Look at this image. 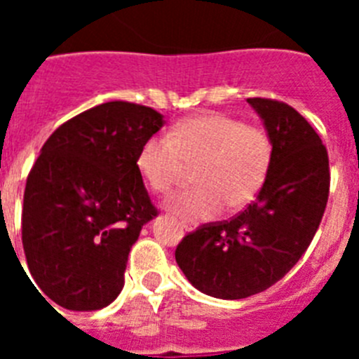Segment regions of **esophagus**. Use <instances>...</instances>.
Listing matches in <instances>:
<instances>
[{
	"mask_svg": "<svg viewBox=\"0 0 359 359\" xmlns=\"http://www.w3.org/2000/svg\"><path fill=\"white\" fill-rule=\"evenodd\" d=\"M190 230H192V228H190Z\"/></svg>",
	"mask_w": 359,
	"mask_h": 359,
	"instance_id": "34e87169",
	"label": "esophagus"
}]
</instances>
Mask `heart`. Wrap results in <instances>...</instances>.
I'll list each match as a JSON object with an SVG mask.
<instances>
[{
    "instance_id": "obj_1",
    "label": "heart",
    "mask_w": 359,
    "mask_h": 359,
    "mask_svg": "<svg viewBox=\"0 0 359 359\" xmlns=\"http://www.w3.org/2000/svg\"><path fill=\"white\" fill-rule=\"evenodd\" d=\"M273 158L268 133L219 113L177 122L170 135H154L136 154V169L145 185L167 194L192 172L194 189L180 192L165 207L187 221H205L223 212L241 210L259 196Z\"/></svg>"
}]
</instances>
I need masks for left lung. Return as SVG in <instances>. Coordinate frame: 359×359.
Segmentation results:
<instances>
[{"label": "left lung", "instance_id": "obj_1", "mask_svg": "<svg viewBox=\"0 0 359 359\" xmlns=\"http://www.w3.org/2000/svg\"><path fill=\"white\" fill-rule=\"evenodd\" d=\"M273 144L261 192L246 210L183 237L176 262L201 293L237 300L273 286L306 253L329 198V156L297 109L248 98Z\"/></svg>", "mask_w": 359, "mask_h": 359}]
</instances>
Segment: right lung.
I'll use <instances>...</instances> for the list:
<instances>
[{"instance_id": "obj_1", "label": "right lung", "mask_w": 359, "mask_h": 359, "mask_svg": "<svg viewBox=\"0 0 359 359\" xmlns=\"http://www.w3.org/2000/svg\"><path fill=\"white\" fill-rule=\"evenodd\" d=\"M163 123L152 107L115 100L73 116L41 149L21 230L32 277L57 306L97 311L122 291L131 246L158 214L136 154Z\"/></svg>"}]
</instances>
